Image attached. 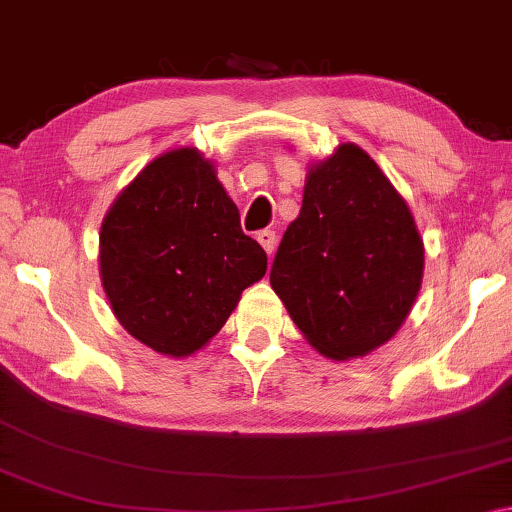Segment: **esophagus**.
<instances>
[{"instance_id": "1", "label": "esophagus", "mask_w": 512, "mask_h": 512, "mask_svg": "<svg viewBox=\"0 0 512 512\" xmlns=\"http://www.w3.org/2000/svg\"><path fill=\"white\" fill-rule=\"evenodd\" d=\"M256 240L261 242V247L265 249L267 256L274 254V247H277V235H274V231H258Z\"/></svg>"}]
</instances>
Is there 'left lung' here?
Instances as JSON below:
<instances>
[{"label":"left lung","instance_id":"obj_1","mask_svg":"<svg viewBox=\"0 0 512 512\" xmlns=\"http://www.w3.org/2000/svg\"><path fill=\"white\" fill-rule=\"evenodd\" d=\"M421 279L414 215L373 157L348 141L311 162L270 272L306 341L334 361L371 355L410 316Z\"/></svg>","mask_w":512,"mask_h":512}]
</instances>
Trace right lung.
Segmentation results:
<instances>
[{
    "label": "right lung",
    "instance_id": "right-lung-1",
    "mask_svg": "<svg viewBox=\"0 0 512 512\" xmlns=\"http://www.w3.org/2000/svg\"><path fill=\"white\" fill-rule=\"evenodd\" d=\"M100 279L116 320L157 355L185 359L210 343L261 281L267 256L199 148L157 155L109 206Z\"/></svg>",
    "mask_w": 512,
    "mask_h": 512
}]
</instances>
